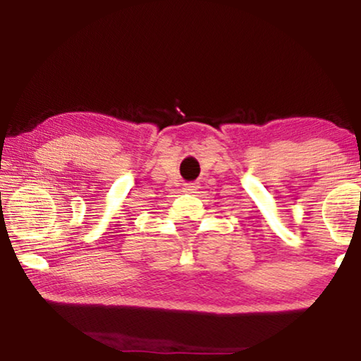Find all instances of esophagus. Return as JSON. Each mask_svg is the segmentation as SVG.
<instances>
[{
  "label": "esophagus",
  "instance_id": "esophagus-1",
  "mask_svg": "<svg viewBox=\"0 0 361 361\" xmlns=\"http://www.w3.org/2000/svg\"><path fill=\"white\" fill-rule=\"evenodd\" d=\"M185 190L187 192H194V190H197V185L192 184V182H190V184H185Z\"/></svg>",
  "mask_w": 361,
  "mask_h": 361
}]
</instances>
